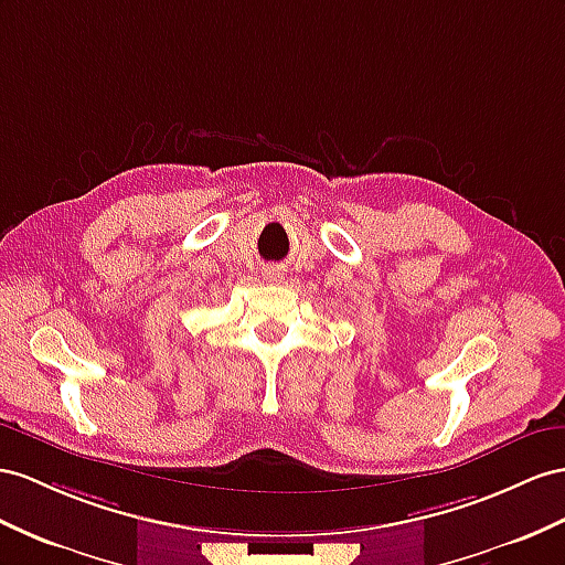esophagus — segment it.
Returning a JSON list of instances; mask_svg holds the SVG:
<instances>
[{
  "label": "esophagus",
  "instance_id": "1",
  "mask_svg": "<svg viewBox=\"0 0 565 565\" xmlns=\"http://www.w3.org/2000/svg\"><path fill=\"white\" fill-rule=\"evenodd\" d=\"M267 277H269V279L274 281V279H277V277H279V274H277V269H269V271H267Z\"/></svg>",
  "mask_w": 565,
  "mask_h": 565
}]
</instances>
